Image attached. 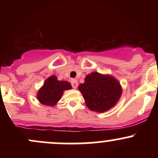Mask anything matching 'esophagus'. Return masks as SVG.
I'll list each match as a JSON object with an SVG mask.
<instances>
[{
    "label": "esophagus",
    "instance_id": "obj_1",
    "mask_svg": "<svg viewBox=\"0 0 158 158\" xmlns=\"http://www.w3.org/2000/svg\"><path fill=\"white\" fill-rule=\"evenodd\" d=\"M71 84L73 89H76L78 87V82L77 80H76V79H73L71 82Z\"/></svg>",
    "mask_w": 158,
    "mask_h": 158
}]
</instances>
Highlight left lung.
Wrapping results in <instances>:
<instances>
[{"label":"left lung","mask_w":158,"mask_h":158,"mask_svg":"<svg viewBox=\"0 0 158 158\" xmlns=\"http://www.w3.org/2000/svg\"><path fill=\"white\" fill-rule=\"evenodd\" d=\"M87 107L93 111L103 112L112 108L122 95L120 83L111 76L92 73L79 85Z\"/></svg>","instance_id":"1"}]
</instances>
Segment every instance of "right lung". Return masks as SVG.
I'll return each mask as SVG.
<instances>
[{"instance_id": "add662e5", "label": "right lung", "mask_w": 158, "mask_h": 158, "mask_svg": "<svg viewBox=\"0 0 158 158\" xmlns=\"http://www.w3.org/2000/svg\"><path fill=\"white\" fill-rule=\"evenodd\" d=\"M71 88L69 82L58 81L55 76H52L45 81L44 86L39 90L37 98L42 104L52 106L61 98L63 91Z\"/></svg>"}]
</instances>
